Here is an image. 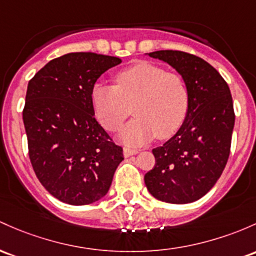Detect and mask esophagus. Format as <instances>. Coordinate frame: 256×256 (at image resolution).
<instances>
[{
    "label": "esophagus",
    "mask_w": 256,
    "mask_h": 256,
    "mask_svg": "<svg viewBox=\"0 0 256 256\" xmlns=\"http://www.w3.org/2000/svg\"><path fill=\"white\" fill-rule=\"evenodd\" d=\"M137 153H138V150H132V148H128V147L124 148V156H126V158L130 156H134V154Z\"/></svg>",
    "instance_id": "1"
}]
</instances>
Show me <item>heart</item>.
Segmentation results:
<instances>
[{"mask_svg":"<svg viewBox=\"0 0 256 256\" xmlns=\"http://www.w3.org/2000/svg\"><path fill=\"white\" fill-rule=\"evenodd\" d=\"M115 86L96 85L92 103L100 124L108 131L124 128L122 141L140 146L156 136L166 140L184 125L190 108V90L178 72H166L150 62H137L114 76Z\"/></svg>","mask_w":256,"mask_h":256,"instance_id":"heart-1","label":"heart"}]
</instances>
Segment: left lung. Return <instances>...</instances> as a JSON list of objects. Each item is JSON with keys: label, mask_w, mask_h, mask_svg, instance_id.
Here are the masks:
<instances>
[{"label": "left lung", "mask_w": 256, "mask_h": 256, "mask_svg": "<svg viewBox=\"0 0 256 256\" xmlns=\"http://www.w3.org/2000/svg\"><path fill=\"white\" fill-rule=\"evenodd\" d=\"M174 66L186 80L190 108L184 125L162 147L144 175L147 190L166 203L186 204L206 196L227 164L234 126L231 91L208 62L182 50L148 53Z\"/></svg>", "instance_id": "left-lung-1"}]
</instances>
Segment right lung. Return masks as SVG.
Returning a JSON list of instances; mask_svg holds the SVG:
<instances>
[{"label":"right lung","instance_id":"1","mask_svg":"<svg viewBox=\"0 0 256 256\" xmlns=\"http://www.w3.org/2000/svg\"><path fill=\"white\" fill-rule=\"evenodd\" d=\"M120 63L112 56L68 53L28 84L23 122L30 162L42 186L66 204L85 206L106 196L124 160L92 103L97 78Z\"/></svg>","mask_w":256,"mask_h":256}]
</instances>
